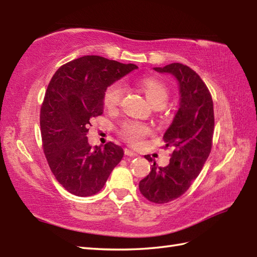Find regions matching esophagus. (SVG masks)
<instances>
[{
  "mask_svg": "<svg viewBox=\"0 0 257 257\" xmlns=\"http://www.w3.org/2000/svg\"><path fill=\"white\" fill-rule=\"evenodd\" d=\"M124 155L128 156V157H138V154H136L135 151L130 150V149H127V148L124 149Z\"/></svg>",
  "mask_w": 257,
  "mask_h": 257,
  "instance_id": "esophagus-1",
  "label": "esophagus"
}]
</instances>
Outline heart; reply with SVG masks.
Wrapping results in <instances>:
<instances>
[{"mask_svg": "<svg viewBox=\"0 0 257 257\" xmlns=\"http://www.w3.org/2000/svg\"><path fill=\"white\" fill-rule=\"evenodd\" d=\"M140 88L144 90L146 97L155 107H162L168 100L169 90L161 80L155 77H145L139 81ZM123 96V86L119 81L109 85L103 91L102 101L107 109H114ZM149 128L143 122L129 120L125 121L120 129L121 137L132 145H139L147 135Z\"/></svg>", "mask_w": 257, "mask_h": 257, "instance_id": "heart-1", "label": "heart"}]
</instances>
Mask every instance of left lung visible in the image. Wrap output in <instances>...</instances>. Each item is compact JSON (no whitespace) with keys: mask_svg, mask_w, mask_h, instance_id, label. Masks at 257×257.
Masks as SVG:
<instances>
[{"mask_svg":"<svg viewBox=\"0 0 257 257\" xmlns=\"http://www.w3.org/2000/svg\"><path fill=\"white\" fill-rule=\"evenodd\" d=\"M154 69L174 76L180 92L179 109L163 135L166 147L173 149L170 163L158 167L149 155L145 156L154 166L139 182L141 194L160 204L181 196L199 176L212 148L214 111L210 91L193 69L180 63Z\"/></svg>","mask_w":257,"mask_h":257,"instance_id":"1","label":"left lung"}]
</instances>
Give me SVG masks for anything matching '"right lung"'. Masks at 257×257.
Here are the masks:
<instances>
[{
  "label": "right lung",
  "mask_w": 257,
  "mask_h": 257,
  "mask_svg": "<svg viewBox=\"0 0 257 257\" xmlns=\"http://www.w3.org/2000/svg\"><path fill=\"white\" fill-rule=\"evenodd\" d=\"M137 68L88 55L63 65L52 77L41 108L43 149L53 174L69 193H98L121 161V147L110 141L91 148L87 133L90 120L103 111L105 89Z\"/></svg>",
  "instance_id": "1"
}]
</instances>
